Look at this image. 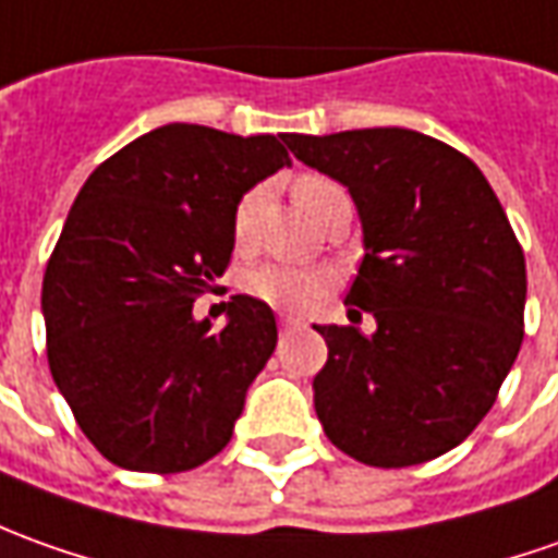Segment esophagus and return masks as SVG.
Returning <instances> with one entry per match:
<instances>
[{
  "instance_id": "obj_1",
  "label": "esophagus",
  "mask_w": 558,
  "mask_h": 558,
  "mask_svg": "<svg viewBox=\"0 0 558 558\" xmlns=\"http://www.w3.org/2000/svg\"><path fill=\"white\" fill-rule=\"evenodd\" d=\"M299 327V317H293V314H280V329H293Z\"/></svg>"
}]
</instances>
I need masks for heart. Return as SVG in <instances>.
Returning a JSON list of instances; mask_svg holds the SVG:
<instances>
[{
  "instance_id": "1",
  "label": "heart",
  "mask_w": 558,
  "mask_h": 558,
  "mask_svg": "<svg viewBox=\"0 0 558 558\" xmlns=\"http://www.w3.org/2000/svg\"><path fill=\"white\" fill-rule=\"evenodd\" d=\"M339 192V185L327 180V177H317V173H305L299 177L293 185L295 204L314 219L320 204ZM256 207H259V195L247 192L244 198L238 201L234 207V219H231V234H234V247L247 250L253 241V222H256ZM332 280L327 271L320 268H302V265H287V263H263L256 268H250L244 275V290L253 299H259L271 308H287V311H305L311 305H317L324 295L329 293Z\"/></svg>"
}]
</instances>
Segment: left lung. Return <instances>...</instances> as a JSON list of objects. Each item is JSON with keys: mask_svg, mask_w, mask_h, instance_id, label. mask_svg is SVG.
<instances>
[{"mask_svg": "<svg viewBox=\"0 0 558 558\" xmlns=\"http://www.w3.org/2000/svg\"><path fill=\"white\" fill-rule=\"evenodd\" d=\"M287 146L357 204L366 253L344 302L375 317L373 336L314 327L317 418L369 468L439 458L486 418L522 344L525 256L501 201L468 155L407 128Z\"/></svg>", "mask_w": 558, "mask_h": 558, "instance_id": "8db88e82", "label": "left lung"}]
</instances>
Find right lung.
<instances>
[{"label": "right lung", "mask_w": 558, "mask_h": 558, "mask_svg": "<svg viewBox=\"0 0 558 558\" xmlns=\"http://www.w3.org/2000/svg\"><path fill=\"white\" fill-rule=\"evenodd\" d=\"M290 134L165 124L82 185L41 280L48 366L82 434L124 470L183 473L226 449L278 344L275 311L192 305L229 268L238 201L290 165Z\"/></svg>", "instance_id": "add662e5"}]
</instances>
